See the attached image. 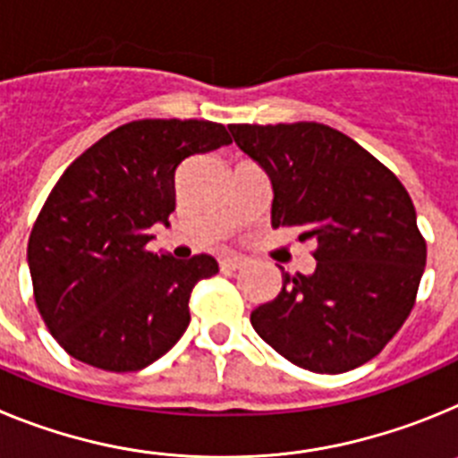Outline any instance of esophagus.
<instances>
[{"mask_svg": "<svg viewBox=\"0 0 458 458\" xmlns=\"http://www.w3.org/2000/svg\"><path fill=\"white\" fill-rule=\"evenodd\" d=\"M245 264H248V261H245L242 257H225L220 261V268L222 270H238V268H242Z\"/></svg>", "mask_w": 458, "mask_h": 458, "instance_id": "obj_1", "label": "esophagus"}]
</instances>
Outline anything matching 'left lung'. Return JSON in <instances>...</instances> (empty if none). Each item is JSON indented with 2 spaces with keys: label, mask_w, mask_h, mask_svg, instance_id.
I'll use <instances>...</instances> for the list:
<instances>
[{
  "label": "left lung",
  "mask_w": 458,
  "mask_h": 458,
  "mask_svg": "<svg viewBox=\"0 0 458 458\" xmlns=\"http://www.w3.org/2000/svg\"><path fill=\"white\" fill-rule=\"evenodd\" d=\"M273 183V226L318 242L311 275L282 273V291L250 314L279 355L317 374L369 362L411 314L427 264L415 206L358 141L314 121L229 125Z\"/></svg>",
  "instance_id": "8db88e82"
}]
</instances>
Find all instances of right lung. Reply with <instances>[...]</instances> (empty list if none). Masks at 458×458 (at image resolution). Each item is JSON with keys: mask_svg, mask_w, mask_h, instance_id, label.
<instances>
[{"mask_svg": "<svg viewBox=\"0 0 458 458\" xmlns=\"http://www.w3.org/2000/svg\"><path fill=\"white\" fill-rule=\"evenodd\" d=\"M226 144L232 137L213 121H131L62 174L36 217L27 261L36 307L68 355L105 371H140L183 337L190 293L217 261L148 252V229L169 225L185 157Z\"/></svg>", "mask_w": 458, "mask_h": 458, "instance_id": "1", "label": "right lung"}]
</instances>
